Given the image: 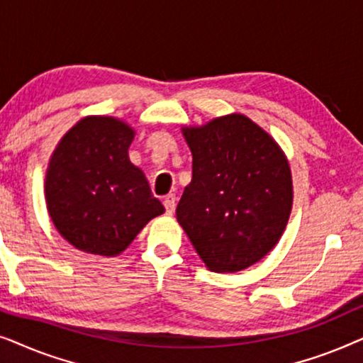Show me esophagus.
I'll return each mask as SVG.
<instances>
[{
  "label": "esophagus",
  "mask_w": 363,
  "mask_h": 363,
  "mask_svg": "<svg viewBox=\"0 0 363 363\" xmlns=\"http://www.w3.org/2000/svg\"><path fill=\"white\" fill-rule=\"evenodd\" d=\"M163 205H165V210L168 215H173V211H175V206H177V196L170 193V195H167L163 198Z\"/></svg>",
  "instance_id": "1"
}]
</instances>
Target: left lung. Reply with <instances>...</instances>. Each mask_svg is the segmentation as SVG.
<instances>
[{
    "instance_id": "1",
    "label": "left lung",
    "mask_w": 363,
    "mask_h": 363,
    "mask_svg": "<svg viewBox=\"0 0 363 363\" xmlns=\"http://www.w3.org/2000/svg\"><path fill=\"white\" fill-rule=\"evenodd\" d=\"M193 177L177 220L206 267L242 271L281 240L292 208L289 162L269 133L241 113L183 127Z\"/></svg>"
}]
</instances>
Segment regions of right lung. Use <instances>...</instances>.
Wrapping results in <instances>:
<instances>
[{"label":"right lung","instance_id":"obj_1","mask_svg":"<svg viewBox=\"0 0 363 363\" xmlns=\"http://www.w3.org/2000/svg\"><path fill=\"white\" fill-rule=\"evenodd\" d=\"M133 135L116 117H86L61 138L49 160V216L64 240L89 255H121L165 211L128 158Z\"/></svg>","mask_w":363,"mask_h":363}]
</instances>
